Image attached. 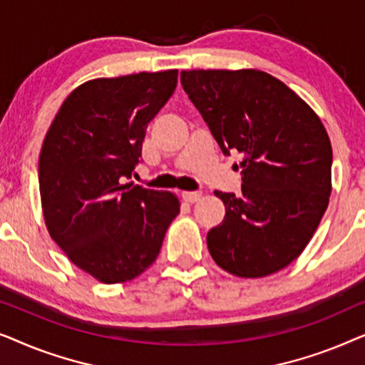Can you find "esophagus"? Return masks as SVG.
I'll use <instances>...</instances> for the list:
<instances>
[{
    "label": "esophagus",
    "instance_id": "34e87169",
    "mask_svg": "<svg viewBox=\"0 0 365 365\" xmlns=\"http://www.w3.org/2000/svg\"><path fill=\"white\" fill-rule=\"evenodd\" d=\"M201 196H202L201 191H186V192H182L184 201H187V202H197L199 199H201Z\"/></svg>",
    "mask_w": 365,
    "mask_h": 365
}]
</instances>
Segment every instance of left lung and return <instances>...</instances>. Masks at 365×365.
<instances>
[{"label": "left lung", "mask_w": 365, "mask_h": 365, "mask_svg": "<svg viewBox=\"0 0 365 365\" xmlns=\"http://www.w3.org/2000/svg\"><path fill=\"white\" fill-rule=\"evenodd\" d=\"M181 83L224 154H241L242 192L216 191L222 224L207 232L216 264L237 277L281 271L311 241L332 191V148L312 108L259 69H192Z\"/></svg>", "instance_id": "8db88e82"}]
</instances>
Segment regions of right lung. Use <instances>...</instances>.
Listing matches in <instances>:
<instances>
[{
  "instance_id": "add662e5",
  "label": "right lung",
  "mask_w": 365,
  "mask_h": 365,
  "mask_svg": "<svg viewBox=\"0 0 365 365\" xmlns=\"http://www.w3.org/2000/svg\"><path fill=\"white\" fill-rule=\"evenodd\" d=\"M176 84L178 69L91 79L64 99L44 136L39 194L48 232L99 282L146 271L181 209L176 194L123 184Z\"/></svg>"
}]
</instances>
